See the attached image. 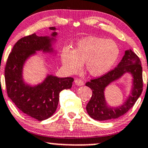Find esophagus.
Returning <instances> with one entry per match:
<instances>
[{
	"mask_svg": "<svg viewBox=\"0 0 148 148\" xmlns=\"http://www.w3.org/2000/svg\"><path fill=\"white\" fill-rule=\"evenodd\" d=\"M74 82H75V84H77V86H83L84 84V81L81 79H76L75 80H74Z\"/></svg>",
	"mask_w": 148,
	"mask_h": 148,
	"instance_id": "esophagus-1",
	"label": "esophagus"
}]
</instances>
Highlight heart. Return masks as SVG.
<instances>
[{"label": "heart", "mask_w": 148, "mask_h": 148, "mask_svg": "<svg viewBox=\"0 0 148 148\" xmlns=\"http://www.w3.org/2000/svg\"><path fill=\"white\" fill-rule=\"evenodd\" d=\"M119 56V46L114 40L98 37L84 38L78 42L73 50L64 47L61 51L62 64L68 72H78L85 63L86 70L94 77L107 72Z\"/></svg>", "instance_id": "heart-1"}]
</instances>
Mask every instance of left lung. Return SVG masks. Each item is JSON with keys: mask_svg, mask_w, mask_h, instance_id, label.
Masks as SVG:
<instances>
[{"mask_svg": "<svg viewBox=\"0 0 148 148\" xmlns=\"http://www.w3.org/2000/svg\"><path fill=\"white\" fill-rule=\"evenodd\" d=\"M126 72L131 73L134 77V86L132 95L119 108H108L103 98V89L109 83L119 78ZM86 86L92 91L91 98L86 105L87 112L90 117L98 121H105L122 116L134 107L143 89V69L140 58L132 50H126L116 67L101 77L90 79Z\"/></svg>", "mask_w": 148, "mask_h": 148, "instance_id": "8db88e82", "label": "left lung"}]
</instances>
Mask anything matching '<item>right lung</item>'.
<instances>
[{"mask_svg": "<svg viewBox=\"0 0 148 148\" xmlns=\"http://www.w3.org/2000/svg\"><path fill=\"white\" fill-rule=\"evenodd\" d=\"M55 30V27H50ZM53 36H56L53 32ZM50 39L33 34L20 38L8 56L5 67V81L8 97L22 112L43 121L56 112L59 102L60 92L71 88L72 77L58 78L48 76L40 85L30 87L24 84L22 78L24 61L36 50L50 51Z\"/></svg>", "mask_w": 148, "mask_h": 148, "instance_id": "1", "label": "right lung"}]
</instances>
